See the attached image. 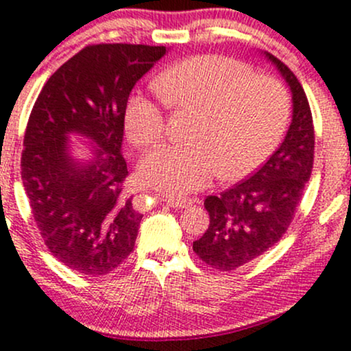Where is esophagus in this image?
<instances>
[{
    "mask_svg": "<svg viewBox=\"0 0 351 351\" xmlns=\"http://www.w3.org/2000/svg\"><path fill=\"white\" fill-rule=\"evenodd\" d=\"M163 202L168 206H171V208H188V206H191V198H186V197H166L163 198Z\"/></svg>",
    "mask_w": 351,
    "mask_h": 351,
    "instance_id": "34e87169",
    "label": "esophagus"
}]
</instances>
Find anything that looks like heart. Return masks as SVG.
Listing matches in <instances>:
<instances>
[{
	"label": "heart",
	"instance_id": "obj_1",
	"mask_svg": "<svg viewBox=\"0 0 351 351\" xmlns=\"http://www.w3.org/2000/svg\"><path fill=\"white\" fill-rule=\"evenodd\" d=\"M173 109L198 110L195 145H169L147 154L143 180L166 195H183L220 178H241L272 154L289 123L291 99L281 80L257 75L252 67L222 55H197L178 62L154 80ZM126 132L141 149L165 136V114L145 95L129 101Z\"/></svg>",
	"mask_w": 351,
	"mask_h": 351
}]
</instances>
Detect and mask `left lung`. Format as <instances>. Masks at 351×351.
I'll return each mask as SVG.
<instances>
[{
  "mask_svg": "<svg viewBox=\"0 0 351 351\" xmlns=\"http://www.w3.org/2000/svg\"><path fill=\"white\" fill-rule=\"evenodd\" d=\"M264 57L289 86L293 119L281 146L254 175L206 197L210 225L193 250L217 271H235L281 241L311 176L315 128L308 97L287 65L267 51Z\"/></svg>",
  "mask_w": 351,
  "mask_h": 351,
  "instance_id": "obj_1",
  "label": "left lung"
}]
</instances>
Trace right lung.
I'll return each mask as SVG.
<instances>
[{
	"mask_svg": "<svg viewBox=\"0 0 351 351\" xmlns=\"http://www.w3.org/2000/svg\"><path fill=\"white\" fill-rule=\"evenodd\" d=\"M166 47L101 43L82 49L47 80L29 114L21 180L49 250L73 271L109 274L134 249L143 215L124 193L128 99ZM91 143L77 160L69 136Z\"/></svg>",
	"mask_w": 351,
	"mask_h": 351,
	"instance_id": "right-lung-1",
	"label": "right lung"
}]
</instances>
